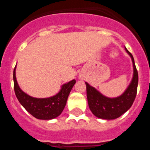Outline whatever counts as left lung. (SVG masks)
<instances>
[{
    "label": "left lung",
    "mask_w": 150,
    "mask_h": 150,
    "mask_svg": "<svg viewBox=\"0 0 150 150\" xmlns=\"http://www.w3.org/2000/svg\"><path fill=\"white\" fill-rule=\"evenodd\" d=\"M125 49L127 53L132 58L134 74L132 82L122 95L113 98H107L100 93L96 88L91 86L88 83H86L89 109L95 116L100 119H117L130 109L136 98L138 84V73L135 66L133 55L126 48Z\"/></svg>",
    "instance_id": "1"
}]
</instances>
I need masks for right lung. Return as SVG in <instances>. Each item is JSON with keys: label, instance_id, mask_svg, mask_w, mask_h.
<instances>
[{"label": "right lung", "instance_id": "right-lung-1", "mask_svg": "<svg viewBox=\"0 0 150 150\" xmlns=\"http://www.w3.org/2000/svg\"><path fill=\"white\" fill-rule=\"evenodd\" d=\"M13 81L16 96L22 107L34 117L44 120L55 119L62 113L69 94L76 83V80L73 79L64 84L57 95L46 98H37L27 95L19 88L16 77V67L13 71Z\"/></svg>", "mask_w": 150, "mask_h": 150}]
</instances>
